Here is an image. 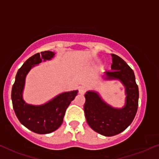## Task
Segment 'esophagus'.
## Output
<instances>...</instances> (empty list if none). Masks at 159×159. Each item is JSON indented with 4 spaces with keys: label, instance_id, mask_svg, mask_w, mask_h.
Here are the masks:
<instances>
[{
    "label": "esophagus",
    "instance_id": "34e87169",
    "mask_svg": "<svg viewBox=\"0 0 159 159\" xmlns=\"http://www.w3.org/2000/svg\"><path fill=\"white\" fill-rule=\"evenodd\" d=\"M87 88L84 86H81L79 88V93L80 94H84L86 92Z\"/></svg>",
    "mask_w": 159,
    "mask_h": 159
}]
</instances>
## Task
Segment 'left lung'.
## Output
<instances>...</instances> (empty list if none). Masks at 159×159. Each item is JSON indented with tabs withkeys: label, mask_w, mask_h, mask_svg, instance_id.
Returning a JSON list of instances; mask_svg holds the SVG:
<instances>
[{
	"label": "left lung",
	"mask_w": 159,
	"mask_h": 159,
	"mask_svg": "<svg viewBox=\"0 0 159 159\" xmlns=\"http://www.w3.org/2000/svg\"><path fill=\"white\" fill-rule=\"evenodd\" d=\"M111 71L102 75L106 81L118 80L125 88V104L115 108L105 102L98 92H86L84 110L87 122L94 131L106 137L121 133L133 121L138 108L139 89L131 68L116 54H111Z\"/></svg>",
	"instance_id": "left-lung-1"
}]
</instances>
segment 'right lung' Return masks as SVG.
Wrapping results in <instances>:
<instances>
[{
  "label": "right lung",
  "instance_id": "obj_1",
  "mask_svg": "<svg viewBox=\"0 0 159 159\" xmlns=\"http://www.w3.org/2000/svg\"><path fill=\"white\" fill-rule=\"evenodd\" d=\"M54 56V52L48 50L28 59L17 71L12 88V102L17 118L25 128L39 134L52 133L60 128L66 109L78 92V90L63 92L41 105H31L24 100L23 90L28 73L41 62L52 60Z\"/></svg>",
  "mask_w": 159,
  "mask_h": 159
}]
</instances>
